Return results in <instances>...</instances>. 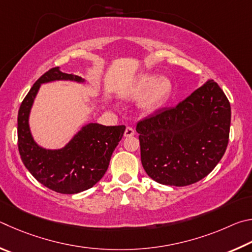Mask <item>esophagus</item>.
<instances>
[{"instance_id":"esophagus-1","label":"esophagus","mask_w":252,"mask_h":252,"mask_svg":"<svg viewBox=\"0 0 252 252\" xmlns=\"http://www.w3.org/2000/svg\"><path fill=\"white\" fill-rule=\"evenodd\" d=\"M126 136V137H131V136L135 135V130L134 128H131V127H127V128L125 129V134H124Z\"/></svg>"}]
</instances>
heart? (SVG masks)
<instances>
[{
	"instance_id": "heart-1",
	"label": "heart",
	"mask_w": 252,
	"mask_h": 252,
	"mask_svg": "<svg viewBox=\"0 0 252 252\" xmlns=\"http://www.w3.org/2000/svg\"><path fill=\"white\" fill-rule=\"evenodd\" d=\"M171 92V82L167 77L156 75H143L130 88V95L139 97L145 94L142 107L153 109L164 103Z\"/></svg>"
}]
</instances>
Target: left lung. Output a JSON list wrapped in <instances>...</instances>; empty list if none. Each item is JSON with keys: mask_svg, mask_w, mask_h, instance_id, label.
<instances>
[{"mask_svg": "<svg viewBox=\"0 0 252 252\" xmlns=\"http://www.w3.org/2000/svg\"><path fill=\"white\" fill-rule=\"evenodd\" d=\"M230 103L214 81L176 107L138 122L140 158L155 182L188 186L210 174L226 152L230 130Z\"/></svg>", "mask_w": 252, "mask_h": 252, "instance_id": "1", "label": "left lung"}]
</instances>
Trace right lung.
Instances as JSON below:
<instances>
[{"mask_svg": "<svg viewBox=\"0 0 252 252\" xmlns=\"http://www.w3.org/2000/svg\"><path fill=\"white\" fill-rule=\"evenodd\" d=\"M54 81L84 83L77 75L54 67L43 74L22 101L17 115V145L21 159L33 177L60 193H77L92 188L103 178L110 157L126 127L90 123L61 149H45L35 143L29 117L41 84Z\"/></svg>", "mask_w": 252, "mask_h": 252, "instance_id": "add662e5", "label": "right lung"}]
</instances>
